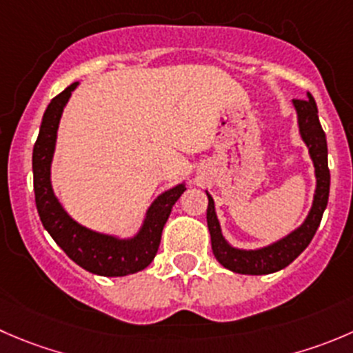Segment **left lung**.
<instances>
[{
  "instance_id": "1",
  "label": "left lung",
  "mask_w": 353,
  "mask_h": 353,
  "mask_svg": "<svg viewBox=\"0 0 353 353\" xmlns=\"http://www.w3.org/2000/svg\"><path fill=\"white\" fill-rule=\"evenodd\" d=\"M307 100H293V105L299 114V128L302 139L309 146L310 159L316 167L317 188L314 194V203L307 215L305 222L296 231L288 234L286 238L279 239L278 243L265 246L260 250H238L232 248L222 238L221 225H219L217 215H215L214 200L208 196L207 207V224L210 231L212 252L221 265L238 274H271V272L281 271L286 265L293 262L303 250L309 246L321 224L324 210H326L327 198H330V169H327V145L326 134L321 128L319 115H317V105L312 94H307Z\"/></svg>"
}]
</instances>
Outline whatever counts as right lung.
Masks as SVG:
<instances>
[{
  "mask_svg": "<svg viewBox=\"0 0 353 353\" xmlns=\"http://www.w3.org/2000/svg\"><path fill=\"white\" fill-rule=\"evenodd\" d=\"M75 85L77 82L68 85L67 90L61 91L48 105L41 122L39 136L34 145L32 172L37 214L54 243L82 269L108 278L134 274L148 268L155 259L163 225L174 203L186 191V186L177 184L176 188L160 194L148 208L141 231L132 239H117L114 236L90 231L68 217L51 190L50 167L61 112Z\"/></svg>",
  "mask_w": 353,
  "mask_h": 353,
  "instance_id": "1",
  "label": "right lung"
}]
</instances>
